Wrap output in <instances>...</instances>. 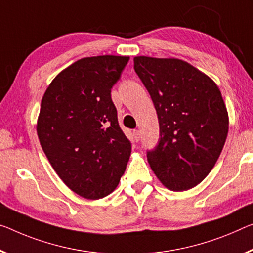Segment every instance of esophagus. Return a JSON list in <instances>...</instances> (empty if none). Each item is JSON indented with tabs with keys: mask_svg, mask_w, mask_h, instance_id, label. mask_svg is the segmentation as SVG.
Instances as JSON below:
<instances>
[{
	"mask_svg": "<svg viewBox=\"0 0 253 253\" xmlns=\"http://www.w3.org/2000/svg\"><path fill=\"white\" fill-rule=\"evenodd\" d=\"M133 137H134L135 141L138 142L140 140V131L139 130H133Z\"/></svg>",
	"mask_w": 253,
	"mask_h": 253,
	"instance_id": "34e87169",
	"label": "esophagus"
}]
</instances>
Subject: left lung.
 I'll return each instance as SVG.
<instances>
[{
	"mask_svg": "<svg viewBox=\"0 0 253 253\" xmlns=\"http://www.w3.org/2000/svg\"><path fill=\"white\" fill-rule=\"evenodd\" d=\"M133 62L159 122L158 145L147 151L151 169L172 191L192 189L211 173L227 138L219 88L183 60L135 56Z\"/></svg>",
	"mask_w": 253,
	"mask_h": 253,
	"instance_id": "8db88e82",
	"label": "left lung"
}]
</instances>
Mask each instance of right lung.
I'll use <instances>...</instances> for the list:
<instances>
[{
	"instance_id": "add662e5",
	"label": "right lung",
	"mask_w": 253,
	"mask_h": 253,
	"mask_svg": "<svg viewBox=\"0 0 253 253\" xmlns=\"http://www.w3.org/2000/svg\"><path fill=\"white\" fill-rule=\"evenodd\" d=\"M129 59L78 60L54 78L42 96L36 126L42 148L65 185L86 199L113 192L129 162L131 142L111 98Z\"/></svg>"
}]
</instances>
